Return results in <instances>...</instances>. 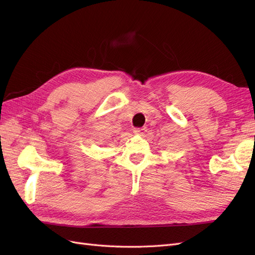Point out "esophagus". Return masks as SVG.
<instances>
[{"label":"esophagus","instance_id":"esophagus-1","mask_svg":"<svg viewBox=\"0 0 255 255\" xmlns=\"http://www.w3.org/2000/svg\"><path fill=\"white\" fill-rule=\"evenodd\" d=\"M146 132L145 128H137L134 129V133L137 135H143Z\"/></svg>","mask_w":255,"mask_h":255}]
</instances>
